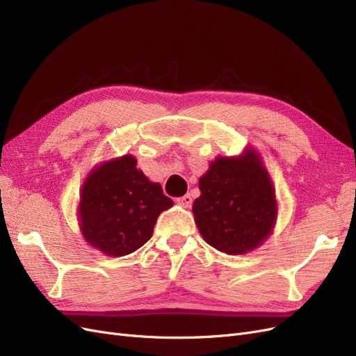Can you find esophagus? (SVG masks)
I'll list each match as a JSON object with an SVG mask.
<instances>
[{"label": "esophagus", "mask_w": 356, "mask_h": 356, "mask_svg": "<svg viewBox=\"0 0 356 356\" xmlns=\"http://www.w3.org/2000/svg\"><path fill=\"white\" fill-rule=\"evenodd\" d=\"M191 202H193V199H191V196H190V195L181 196V197H178V199H177V203H178V204H181L182 208H190V207H191Z\"/></svg>", "instance_id": "34e87169"}]
</instances>
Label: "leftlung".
<instances>
[{
  "mask_svg": "<svg viewBox=\"0 0 356 356\" xmlns=\"http://www.w3.org/2000/svg\"><path fill=\"white\" fill-rule=\"evenodd\" d=\"M199 188L193 213L202 238L215 250L242 255L272 234L277 215L275 188L255 149L211 161Z\"/></svg>",
  "mask_w": 356,
  "mask_h": 356,
  "instance_id": "obj_1",
  "label": "left lung"
}]
</instances>
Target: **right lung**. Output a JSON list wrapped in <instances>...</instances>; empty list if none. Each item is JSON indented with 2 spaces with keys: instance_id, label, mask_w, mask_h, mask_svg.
<instances>
[{
  "instance_id": "add662e5",
  "label": "right lung",
  "mask_w": 356,
  "mask_h": 356,
  "mask_svg": "<svg viewBox=\"0 0 356 356\" xmlns=\"http://www.w3.org/2000/svg\"><path fill=\"white\" fill-rule=\"evenodd\" d=\"M174 202L136 169L131 154L105 161L86 178L80 196V230L108 257L136 251L153 236L159 215Z\"/></svg>"
}]
</instances>
